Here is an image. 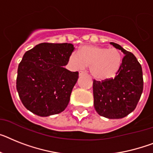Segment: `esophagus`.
Returning a JSON list of instances; mask_svg holds the SVG:
<instances>
[{
	"instance_id": "1",
	"label": "esophagus",
	"mask_w": 153,
	"mask_h": 153,
	"mask_svg": "<svg viewBox=\"0 0 153 153\" xmlns=\"http://www.w3.org/2000/svg\"><path fill=\"white\" fill-rule=\"evenodd\" d=\"M86 74V72H85V71H79V75H80V76H82V75H83V74Z\"/></svg>"
}]
</instances>
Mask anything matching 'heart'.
I'll use <instances>...</instances> for the list:
<instances>
[{
	"mask_svg": "<svg viewBox=\"0 0 153 153\" xmlns=\"http://www.w3.org/2000/svg\"><path fill=\"white\" fill-rule=\"evenodd\" d=\"M69 62L74 69L89 67L90 73L97 80L114 78L120 69L122 57L117 49H107L96 46H84L79 55L71 53Z\"/></svg>",
	"mask_w": 153,
	"mask_h": 153,
	"instance_id": "b5f03b06",
	"label": "heart"
}]
</instances>
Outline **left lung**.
<instances>
[{"mask_svg": "<svg viewBox=\"0 0 153 153\" xmlns=\"http://www.w3.org/2000/svg\"><path fill=\"white\" fill-rule=\"evenodd\" d=\"M110 44L122 51L124 57L114 79L93 81L94 107L100 116L120 119L131 114L139 101L143 91L142 69L132 53L117 43Z\"/></svg>", "mask_w": 153, "mask_h": 153, "instance_id": "8db88e82", "label": "left lung"}]
</instances>
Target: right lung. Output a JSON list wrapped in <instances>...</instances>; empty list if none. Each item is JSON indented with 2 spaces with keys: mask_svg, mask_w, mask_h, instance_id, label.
Listing matches in <instances>:
<instances>
[{
  "mask_svg": "<svg viewBox=\"0 0 153 153\" xmlns=\"http://www.w3.org/2000/svg\"><path fill=\"white\" fill-rule=\"evenodd\" d=\"M71 43H42L26 51L18 68L16 88L27 110L40 117L61 113L68 105L79 72L68 65Z\"/></svg>",
  "mask_w": 153,
  "mask_h": 153,
  "instance_id": "add662e5",
  "label": "right lung"
}]
</instances>
